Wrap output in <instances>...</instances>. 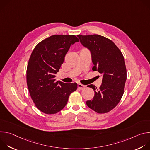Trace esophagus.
<instances>
[{
  "instance_id": "1",
  "label": "esophagus",
  "mask_w": 150,
  "mask_h": 150,
  "mask_svg": "<svg viewBox=\"0 0 150 150\" xmlns=\"http://www.w3.org/2000/svg\"><path fill=\"white\" fill-rule=\"evenodd\" d=\"M78 89L81 90H82L83 89H85V86L82 84H81V83H78Z\"/></svg>"
}]
</instances>
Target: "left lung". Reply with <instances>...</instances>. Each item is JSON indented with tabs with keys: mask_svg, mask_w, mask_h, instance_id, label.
<instances>
[{
	"mask_svg": "<svg viewBox=\"0 0 150 150\" xmlns=\"http://www.w3.org/2000/svg\"><path fill=\"white\" fill-rule=\"evenodd\" d=\"M81 43L90 50L93 70L103 75L102 83L97 90L95 85H88L94 90V96L87 101L88 108L98 113H105L113 109L120 101L126 80V68L123 56L110 39L98 34L77 35Z\"/></svg>",
	"mask_w": 150,
	"mask_h": 150,
	"instance_id": "left-lung-1",
	"label": "left lung"
}]
</instances>
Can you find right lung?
<instances>
[{"mask_svg": "<svg viewBox=\"0 0 150 150\" xmlns=\"http://www.w3.org/2000/svg\"><path fill=\"white\" fill-rule=\"evenodd\" d=\"M78 38L74 35H54L35 47L27 68V83L35 106L46 114H55L67 105L69 95L77 89L76 82L55 81L71 46Z\"/></svg>", "mask_w": 150, "mask_h": 150, "instance_id": "obj_1", "label": "right lung"}]
</instances>
